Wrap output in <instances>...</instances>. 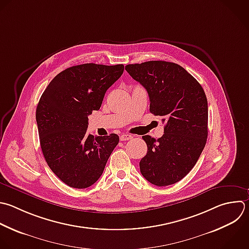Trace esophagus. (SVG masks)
Here are the masks:
<instances>
[{"label": "esophagus", "instance_id": "34e87169", "mask_svg": "<svg viewBox=\"0 0 249 249\" xmlns=\"http://www.w3.org/2000/svg\"><path fill=\"white\" fill-rule=\"evenodd\" d=\"M120 139H121V141H126V140L132 139V135H130V134H122L120 136Z\"/></svg>", "mask_w": 249, "mask_h": 249}]
</instances>
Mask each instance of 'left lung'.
I'll return each mask as SVG.
<instances>
[{
  "instance_id": "left-lung-1",
  "label": "left lung",
  "mask_w": 249,
  "mask_h": 249,
  "mask_svg": "<svg viewBox=\"0 0 249 249\" xmlns=\"http://www.w3.org/2000/svg\"><path fill=\"white\" fill-rule=\"evenodd\" d=\"M127 73L147 90L150 112L166 124L159 138L143 136L148 152L139 162L141 174L156 186L184 178L196 163L207 139V99L198 82L173 62L128 64Z\"/></svg>"
}]
</instances>
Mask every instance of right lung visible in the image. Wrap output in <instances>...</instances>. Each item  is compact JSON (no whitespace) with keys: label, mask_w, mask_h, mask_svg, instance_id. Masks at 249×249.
I'll return each mask as SVG.
<instances>
[{"label":"right lung","mask_w":249,"mask_h":249,"mask_svg":"<svg viewBox=\"0 0 249 249\" xmlns=\"http://www.w3.org/2000/svg\"><path fill=\"white\" fill-rule=\"evenodd\" d=\"M123 64L94 63L65 69L50 83L36 110L41 148L53 172L66 185L85 189L102 175L119 136L88 134L89 116L99 110Z\"/></svg>","instance_id":"right-lung-1"}]
</instances>
